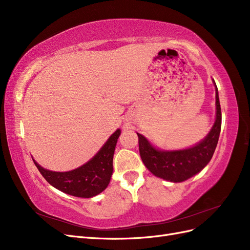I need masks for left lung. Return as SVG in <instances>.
Returning a JSON list of instances; mask_svg holds the SVG:
<instances>
[{"label":"left lung","mask_w":250,"mask_h":250,"mask_svg":"<svg viewBox=\"0 0 250 250\" xmlns=\"http://www.w3.org/2000/svg\"><path fill=\"white\" fill-rule=\"evenodd\" d=\"M214 84L216 87V121L208 134L197 145L184 150H158L145 137L138 133L141 158L153 175L173 183H181L196 175L209 163L221 130V107L215 81Z\"/></svg>","instance_id":"obj_1"}]
</instances>
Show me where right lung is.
I'll return each mask as SVG.
<instances>
[{
  "instance_id": "add662e5",
  "label": "right lung",
  "mask_w": 250,
  "mask_h": 250,
  "mask_svg": "<svg viewBox=\"0 0 250 250\" xmlns=\"http://www.w3.org/2000/svg\"><path fill=\"white\" fill-rule=\"evenodd\" d=\"M121 130L113 132L98 153L81 167L69 172H54L34 164L48 183L75 197L90 198L107 188L112 174V158Z\"/></svg>"
}]
</instances>
